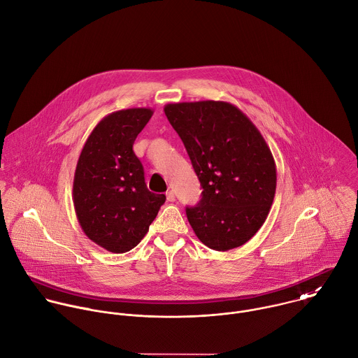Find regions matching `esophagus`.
<instances>
[{
    "label": "esophagus",
    "instance_id": "esophagus-1",
    "mask_svg": "<svg viewBox=\"0 0 358 358\" xmlns=\"http://www.w3.org/2000/svg\"><path fill=\"white\" fill-rule=\"evenodd\" d=\"M166 200L171 201V203L175 201V193H173L172 190H168V192H166Z\"/></svg>",
    "mask_w": 358,
    "mask_h": 358
}]
</instances>
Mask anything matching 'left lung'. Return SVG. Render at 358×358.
I'll return each mask as SVG.
<instances>
[{
	"label": "left lung",
	"instance_id": "8db88e82",
	"mask_svg": "<svg viewBox=\"0 0 358 358\" xmlns=\"http://www.w3.org/2000/svg\"><path fill=\"white\" fill-rule=\"evenodd\" d=\"M203 187L189 224L207 247L243 245L265 222L276 190L273 155L255 124L227 101L166 104Z\"/></svg>",
	"mask_w": 358,
	"mask_h": 358
}]
</instances>
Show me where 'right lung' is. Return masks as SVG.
Masks as SVG:
<instances>
[{"instance_id": "right-lung-1", "label": "right lung", "mask_w": 358, "mask_h": 358, "mask_svg": "<svg viewBox=\"0 0 358 358\" xmlns=\"http://www.w3.org/2000/svg\"><path fill=\"white\" fill-rule=\"evenodd\" d=\"M151 108H127L108 114L87 137L73 178V206L85 235L100 247L120 254L145 236L164 194L144 182L133 143L152 117Z\"/></svg>"}]
</instances>
